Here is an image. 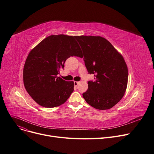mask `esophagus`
Masks as SVG:
<instances>
[{
  "mask_svg": "<svg viewBox=\"0 0 154 154\" xmlns=\"http://www.w3.org/2000/svg\"><path fill=\"white\" fill-rule=\"evenodd\" d=\"M79 82H76V81L74 82V84L75 87H77L79 85Z\"/></svg>",
  "mask_w": 154,
  "mask_h": 154,
  "instance_id": "34e87169",
  "label": "esophagus"
}]
</instances>
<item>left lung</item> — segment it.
<instances>
[{"label": "left lung", "mask_w": 154, "mask_h": 154, "mask_svg": "<svg viewBox=\"0 0 154 154\" xmlns=\"http://www.w3.org/2000/svg\"><path fill=\"white\" fill-rule=\"evenodd\" d=\"M89 74L88 90L82 94L87 103L98 109L114 106L124 96L128 70L125 59L107 39L101 36H77Z\"/></svg>", "instance_id": "8db88e82"}]
</instances>
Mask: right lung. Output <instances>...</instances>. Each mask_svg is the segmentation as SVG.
I'll return each instance as SVG.
<instances>
[{
	"label": "right lung",
	"instance_id": "obj_1",
	"mask_svg": "<svg viewBox=\"0 0 154 154\" xmlns=\"http://www.w3.org/2000/svg\"><path fill=\"white\" fill-rule=\"evenodd\" d=\"M82 57L75 36L51 35L29 53L23 68V83L28 94L45 108L64 103L74 91L72 81L57 77L70 57Z\"/></svg>",
	"mask_w": 154,
	"mask_h": 154
}]
</instances>
